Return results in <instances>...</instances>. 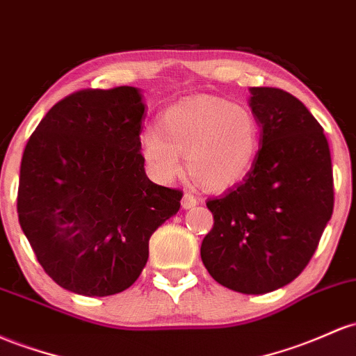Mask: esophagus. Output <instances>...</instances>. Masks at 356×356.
<instances>
[{
	"instance_id": "34e87169",
	"label": "esophagus",
	"mask_w": 356,
	"mask_h": 356,
	"mask_svg": "<svg viewBox=\"0 0 356 356\" xmlns=\"http://www.w3.org/2000/svg\"><path fill=\"white\" fill-rule=\"evenodd\" d=\"M196 204H197V197L194 196V194L186 193L184 197H182V208L191 209V208H194Z\"/></svg>"
}]
</instances>
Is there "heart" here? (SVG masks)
Listing matches in <instances>:
<instances>
[{
	"label": "heart",
	"mask_w": 356,
	"mask_h": 356,
	"mask_svg": "<svg viewBox=\"0 0 356 356\" xmlns=\"http://www.w3.org/2000/svg\"><path fill=\"white\" fill-rule=\"evenodd\" d=\"M142 157L157 181L169 182L187 170L199 186L225 191L243 181L260 147L259 123L252 111L216 96H196L174 104L159 128L140 136Z\"/></svg>",
	"instance_id": "b5f03b06"
}]
</instances>
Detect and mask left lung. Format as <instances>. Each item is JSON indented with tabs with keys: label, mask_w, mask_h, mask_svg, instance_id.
Listing matches in <instances>:
<instances>
[{
	"label": "left lung",
	"mask_w": 356,
	"mask_h": 356,
	"mask_svg": "<svg viewBox=\"0 0 356 356\" xmlns=\"http://www.w3.org/2000/svg\"><path fill=\"white\" fill-rule=\"evenodd\" d=\"M250 91L261 145L245 181L206 202L214 225L201 259L221 286L265 294L292 282L314 255L333 214V167L323 127L298 97Z\"/></svg>",
	"instance_id": "left-lung-1"
}]
</instances>
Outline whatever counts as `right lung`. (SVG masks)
I'll list each match as a JSON object with an SVG mask.
<instances>
[{
	"mask_svg": "<svg viewBox=\"0 0 356 356\" xmlns=\"http://www.w3.org/2000/svg\"><path fill=\"white\" fill-rule=\"evenodd\" d=\"M145 104L136 88L81 89L49 109L19 167V226L47 275L81 296H113L138 279L148 240L182 191L147 177Z\"/></svg>",
	"mask_w": 356,
	"mask_h": 356,
	"instance_id": "add662e5",
	"label": "right lung"
}]
</instances>
